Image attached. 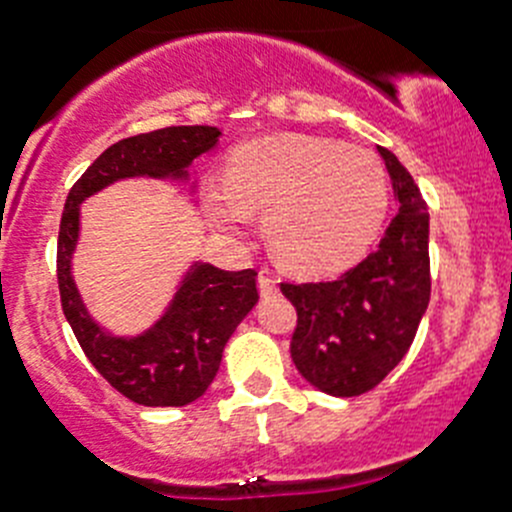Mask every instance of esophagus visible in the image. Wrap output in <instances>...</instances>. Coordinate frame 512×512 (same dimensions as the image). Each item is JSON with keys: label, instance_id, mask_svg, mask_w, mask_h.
Wrapping results in <instances>:
<instances>
[{"label": "esophagus", "instance_id": "obj_1", "mask_svg": "<svg viewBox=\"0 0 512 512\" xmlns=\"http://www.w3.org/2000/svg\"><path fill=\"white\" fill-rule=\"evenodd\" d=\"M257 288H260V295H275L278 293V280L272 278L270 270H260V275H257Z\"/></svg>", "mask_w": 512, "mask_h": 512}]
</instances>
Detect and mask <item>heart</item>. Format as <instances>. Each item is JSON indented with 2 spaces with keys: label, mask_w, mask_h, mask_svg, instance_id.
Returning a JSON list of instances; mask_svg holds the SVG:
<instances>
[{
  "label": "heart",
  "mask_w": 512,
  "mask_h": 512,
  "mask_svg": "<svg viewBox=\"0 0 512 512\" xmlns=\"http://www.w3.org/2000/svg\"><path fill=\"white\" fill-rule=\"evenodd\" d=\"M227 186L209 189L214 222L240 234L265 212V237L280 265L331 275L371 247L389 212V176L379 156L336 138L280 133L232 154Z\"/></svg>",
  "instance_id": "b5f03b06"
}]
</instances>
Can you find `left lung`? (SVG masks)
Segmentation results:
<instances>
[{
	"instance_id": "left-lung-1",
	"label": "left lung",
	"mask_w": 512,
	"mask_h": 512,
	"mask_svg": "<svg viewBox=\"0 0 512 512\" xmlns=\"http://www.w3.org/2000/svg\"><path fill=\"white\" fill-rule=\"evenodd\" d=\"M399 214L376 252L331 283H283L298 310L290 341L295 369L331 396L379 386L412 346L429 305V214L401 161L379 146Z\"/></svg>"
}]
</instances>
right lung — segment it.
I'll return each instance as SVG.
<instances>
[{
	"label": "right lung",
	"mask_w": 512,
	"mask_h": 512,
	"mask_svg": "<svg viewBox=\"0 0 512 512\" xmlns=\"http://www.w3.org/2000/svg\"><path fill=\"white\" fill-rule=\"evenodd\" d=\"M214 126H169L113 143L70 189L57 237V283L62 313L90 364L113 389L143 407H186L217 376L234 328L257 303V272H229L191 262L159 321L136 336H116L90 315L73 278L80 240V204L123 179L189 181L194 159L212 151Z\"/></svg>",
	"instance_id": "right-lung-1"
}]
</instances>
